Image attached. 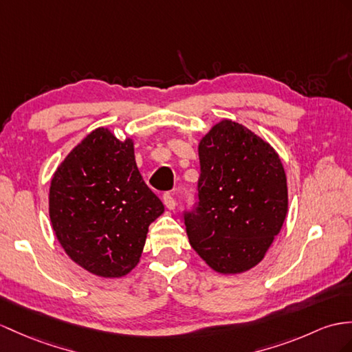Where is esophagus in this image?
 <instances>
[{"mask_svg":"<svg viewBox=\"0 0 352 352\" xmlns=\"http://www.w3.org/2000/svg\"><path fill=\"white\" fill-rule=\"evenodd\" d=\"M162 201H164V204H166V208H167V209H170V210H173V209H175L176 201H175V199H173V195H171L170 192H166L164 195H162Z\"/></svg>","mask_w":352,"mask_h":352,"instance_id":"1","label":"esophagus"}]
</instances>
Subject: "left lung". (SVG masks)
<instances>
[{
	"label": "left lung",
	"mask_w": 352,
	"mask_h": 352,
	"mask_svg": "<svg viewBox=\"0 0 352 352\" xmlns=\"http://www.w3.org/2000/svg\"><path fill=\"white\" fill-rule=\"evenodd\" d=\"M199 203L185 212L186 234L210 269L236 275L255 267L284 224L287 176L267 142L222 119L199 143Z\"/></svg>",
	"instance_id": "left-lung-1"
}]
</instances>
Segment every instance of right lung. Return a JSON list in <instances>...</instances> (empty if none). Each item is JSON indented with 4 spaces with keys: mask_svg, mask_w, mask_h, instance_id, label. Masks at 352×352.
I'll return each mask as SVG.
<instances>
[{
    "mask_svg": "<svg viewBox=\"0 0 352 352\" xmlns=\"http://www.w3.org/2000/svg\"><path fill=\"white\" fill-rule=\"evenodd\" d=\"M164 204L144 184L134 143L109 128L89 133L50 181L49 217L65 254L101 278H121L140 261L148 228Z\"/></svg>",
    "mask_w": 352,
    "mask_h": 352,
    "instance_id": "right-lung-1",
    "label": "right lung"
}]
</instances>
